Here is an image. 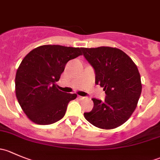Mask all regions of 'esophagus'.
Here are the masks:
<instances>
[{
	"label": "esophagus",
	"instance_id": "34e87169",
	"mask_svg": "<svg viewBox=\"0 0 160 160\" xmlns=\"http://www.w3.org/2000/svg\"><path fill=\"white\" fill-rule=\"evenodd\" d=\"M78 98L79 99H83V98H84V97H82V96H80V95H78Z\"/></svg>",
	"mask_w": 160,
	"mask_h": 160
}]
</instances>
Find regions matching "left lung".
<instances>
[{
	"instance_id": "8db88e82",
	"label": "left lung",
	"mask_w": 160,
	"mask_h": 160,
	"mask_svg": "<svg viewBox=\"0 0 160 160\" xmlns=\"http://www.w3.org/2000/svg\"><path fill=\"white\" fill-rule=\"evenodd\" d=\"M95 71V83L104 88V101L93 98V108L85 112L90 124L103 129L123 125L135 110L142 92L139 72L129 56L117 48H82Z\"/></svg>"
}]
</instances>
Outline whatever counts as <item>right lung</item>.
<instances>
[{
  "instance_id": "1",
  "label": "right lung",
  "mask_w": 160,
  "mask_h": 160,
  "mask_svg": "<svg viewBox=\"0 0 160 160\" xmlns=\"http://www.w3.org/2000/svg\"><path fill=\"white\" fill-rule=\"evenodd\" d=\"M82 55L81 48L59 45L38 46L25 56L15 76V94L27 117L38 125H50L65 115L76 93L56 88L66 64Z\"/></svg>"
}]
</instances>
